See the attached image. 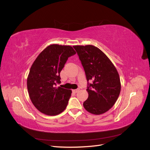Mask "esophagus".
I'll use <instances>...</instances> for the list:
<instances>
[{
	"instance_id": "1",
	"label": "esophagus",
	"mask_w": 150,
	"mask_h": 150,
	"mask_svg": "<svg viewBox=\"0 0 150 150\" xmlns=\"http://www.w3.org/2000/svg\"><path fill=\"white\" fill-rule=\"evenodd\" d=\"M79 91V89H74V90H72V91H73L74 93H78V91Z\"/></svg>"
}]
</instances>
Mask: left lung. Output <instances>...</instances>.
Instances as JSON below:
<instances>
[{
    "instance_id": "8db88e82",
    "label": "left lung",
    "mask_w": 150,
    "mask_h": 150,
    "mask_svg": "<svg viewBox=\"0 0 150 150\" xmlns=\"http://www.w3.org/2000/svg\"><path fill=\"white\" fill-rule=\"evenodd\" d=\"M89 81L88 98L83 103L85 110L99 115L114 106L121 91L120 76L111 60L101 50L93 45L74 46Z\"/></svg>"
}]
</instances>
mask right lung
<instances>
[{
	"label": "right lung",
	"instance_id": "add662e5",
	"mask_svg": "<svg viewBox=\"0 0 150 150\" xmlns=\"http://www.w3.org/2000/svg\"><path fill=\"white\" fill-rule=\"evenodd\" d=\"M76 52L70 46L51 44L32 64L27 86L34 106L44 114L55 116L66 109L72 91L56 87L60 83V72L69 57Z\"/></svg>",
	"mask_w": 150,
	"mask_h": 150
}]
</instances>
